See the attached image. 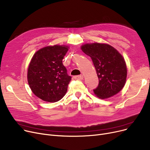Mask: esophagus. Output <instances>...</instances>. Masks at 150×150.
I'll return each instance as SVG.
<instances>
[{
	"label": "esophagus",
	"mask_w": 150,
	"mask_h": 150,
	"mask_svg": "<svg viewBox=\"0 0 150 150\" xmlns=\"http://www.w3.org/2000/svg\"><path fill=\"white\" fill-rule=\"evenodd\" d=\"M74 78L75 79L77 80H82L83 79V77L82 75H80V76H74Z\"/></svg>",
	"instance_id": "obj_1"
}]
</instances>
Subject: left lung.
I'll return each instance as SVG.
<instances>
[{"mask_svg": "<svg viewBox=\"0 0 150 150\" xmlns=\"http://www.w3.org/2000/svg\"><path fill=\"white\" fill-rule=\"evenodd\" d=\"M82 51L90 56L99 79L98 87L93 90L99 98H109L124 87L127 68L123 56L112 46L94 42L81 46Z\"/></svg>", "mask_w": 150, "mask_h": 150, "instance_id": "8db88e82", "label": "left lung"}]
</instances>
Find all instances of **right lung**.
I'll use <instances>...</instances> for the list:
<instances>
[{"label":"right lung","mask_w":150,"mask_h":150,"mask_svg":"<svg viewBox=\"0 0 150 150\" xmlns=\"http://www.w3.org/2000/svg\"><path fill=\"white\" fill-rule=\"evenodd\" d=\"M67 46L42 47L35 52L27 71L29 87L35 95L46 102H57L65 95L71 77L62 60L68 51Z\"/></svg>","instance_id":"1"}]
</instances>
